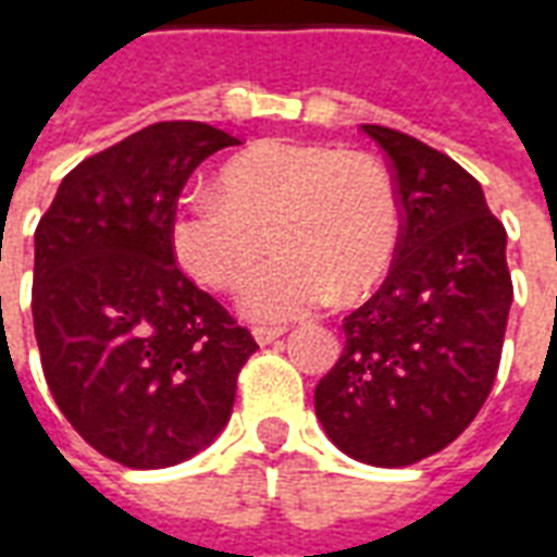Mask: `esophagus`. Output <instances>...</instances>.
<instances>
[{
  "mask_svg": "<svg viewBox=\"0 0 557 557\" xmlns=\"http://www.w3.org/2000/svg\"><path fill=\"white\" fill-rule=\"evenodd\" d=\"M289 327L286 325H253V339L259 346H268V343H274L286 334Z\"/></svg>",
  "mask_w": 557,
  "mask_h": 557,
  "instance_id": "esophagus-1",
  "label": "esophagus"
}]
</instances>
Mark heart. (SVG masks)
<instances>
[{"label":"heart","instance_id":"1","mask_svg":"<svg viewBox=\"0 0 557 557\" xmlns=\"http://www.w3.org/2000/svg\"><path fill=\"white\" fill-rule=\"evenodd\" d=\"M220 194L190 190L172 214L178 265L235 289L274 240L281 253L242 289V310L283 322L382 280L399 244L397 184L370 154L325 143H259L220 170Z\"/></svg>","mask_w":557,"mask_h":557}]
</instances>
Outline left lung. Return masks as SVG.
Listing matches in <instances>:
<instances>
[{
    "mask_svg": "<svg viewBox=\"0 0 557 557\" xmlns=\"http://www.w3.org/2000/svg\"><path fill=\"white\" fill-rule=\"evenodd\" d=\"M394 170L397 259L343 319L346 346L315 385V414L343 454L414 466L462 435L502 363L513 304L507 232L456 160L394 127L361 125Z\"/></svg>",
    "mask_w": 557,
    "mask_h": 557,
    "instance_id": "1",
    "label": "left lung"
}]
</instances>
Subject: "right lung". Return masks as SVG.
<instances>
[{"instance_id": "right-lung-1", "label": "right lung", "mask_w": 557, "mask_h": 557, "mask_svg": "<svg viewBox=\"0 0 557 557\" xmlns=\"http://www.w3.org/2000/svg\"><path fill=\"white\" fill-rule=\"evenodd\" d=\"M238 146L158 122L67 172L35 230L32 319L55 406L127 468L184 462L218 438L259 346L175 265L170 226L190 172Z\"/></svg>"}]
</instances>
